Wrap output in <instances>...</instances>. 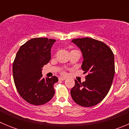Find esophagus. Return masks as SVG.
<instances>
[{"instance_id":"esophagus-1","label":"esophagus","mask_w":129,"mask_h":129,"mask_svg":"<svg viewBox=\"0 0 129 129\" xmlns=\"http://www.w3.org/2000/svg\"><path fill=\"white\" fill-rule=\"evenodd\" d=\"M65 79H66L65 77H59V80L64 81V80H65Z\"/></svg>"}]
</instances>
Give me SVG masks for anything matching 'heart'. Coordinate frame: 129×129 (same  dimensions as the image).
Returning <instances> with one entry per match:
<instances>
[{"label":"heart","instance_id":"heart-1","mask_svg":"<svg viewBox=\"0 0 129 129\" xmlns=\"http://www.w3.org/2000/svg\"><path fill=\"white\" fill-rule=\"evenodd\" d=\"M62 74H65V72H62Z\"/></svg>","mask_w":129,"mask_h":129}]
</instances>
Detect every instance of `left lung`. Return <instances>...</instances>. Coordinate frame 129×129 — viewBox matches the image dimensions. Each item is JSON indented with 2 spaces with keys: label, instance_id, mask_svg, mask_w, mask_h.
<instances>
[{
  "label": "left lung",
  "instance_id": "8db88e82",
  "mask_svg": "<svg viewBox=\"0 0 129 129\" xmlns=\"http://www.w3.org/2000/svg\"><path fill=\"white\" fill-rule=\"evenodd\" d=\"M72 42L81 51V68L88 75L83 83L75 80L71 96L79 105L92 107L105 98L111 87L115 74L114 53L107 44L94 39H75Z\"/></svg>",
  "mask_w": 129,
  "mask_h": 129
}]
</instances>
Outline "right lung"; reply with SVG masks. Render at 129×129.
I'll use <instances>...</instances> for the list:
<instances>
[{
  "mask_svg": "<svg viewBox=\"0 0 129 129\" xmlns=\"http://www.w3.org/2000/svg\"><path fill=\"white\" fill-rule=\"evenodd\" d=\"M55 39L34 38L19 48L13 63V76L19 94L28 103L41 105L50 101L55 94L56 76L44 79L42 68L51 59Z\"/></svg>",
  "mask_w": 129,
  "mask_h": 129,
  "instance_id": "1",
  "label": "right lung"
}]
</instances>
